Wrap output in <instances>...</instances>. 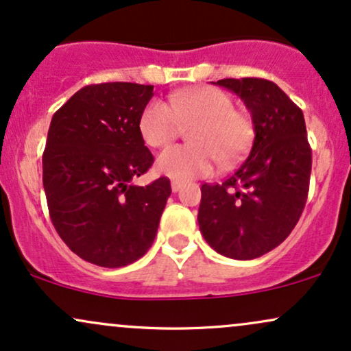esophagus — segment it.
<instances>
[{
	"mask_svg": "<svg viewBox=\"0 0 351 351\" xmlns=\"http://www.w3.org/2000/svg\"><path fill=\"white\" fill-rule=\"evenodd\" d=\"M181 186H183V183H181V181H178V180H173V181H171V191H173V193L180 191Z\"/></svg>",
	"mask_w": 351,
	"mask_h": 351,
	"instance_id": "obj_1",
	"label": "esophagus"
}]
</instances>
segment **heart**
<instances>
[{"instance_id":"heart-1","label":"heart","mask_w":351,"mask_h":351,"mask_svg":"<svg viewBox=\"0 0 351 351\" xmlns=\"http://www.w3.org/2000/svg\"><path fill=\"white\" fill-rule=\"evenodd\" d=\"M189 145L165 150L156 160V170L173 180L206 176L216 163L236 165L249 150L254 136L252 122L236 110L234 100L215 87H195L171 95L170 104L150 100L140 114L138 130L152 148L170 145L183 130Z\"/></svg>"}]
</instances>
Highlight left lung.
Listing matches in <instances>:
<instances>
[{"instance_id":"8db88e82","label":"left lung","mask_w":351,"mask_h":351,"mask_svg":"<svg viewBox=\"0 0 351 351\" xmlns=\"http://www.w3.org/2000/svg\"><path fill=\"white\" fill-rule=\"evenodd\" d=\"M249 108L254 142L247 158L219 184L201 186L199 231L216 252L249 261L287 239L308 195L312 150L304 114L277 84L223 79Z\"/></svg>"}]
</instances>
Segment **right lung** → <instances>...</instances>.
Returning <instances> with one entry per match:
<instances>
[{
  "mask_svg": "<svg viewBox=\"0 0 351 351\" xmlns=\"http://www.w3.org/2000/svg\"><path fill=\"white\" fill-rule=\"evenodd\" d=\"M153 86L92 84L52 115L43 184L56 231L100 267H123L150 249L171 195L170 180L132 183L153 165L138 130Z\"/></svg>",
  "mask_w": 351,
  "mask_h": 351,
  "instance_id": "obj_1",
  "label": "right lung"
}]
</instances>
